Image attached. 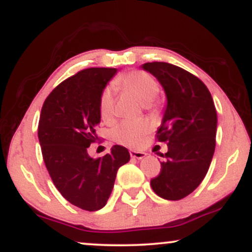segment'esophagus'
<instances>
[{
	"label": "esophagus",
	"instance_id": "1",
	"mask_svg": "<svg viewBox=\"0 0 252 252\" xmlns=\"http://www.w3.org/2000/svg\"><path fill=\"white\" fill-rule=\"evenodd\" d=\"M130 156L132 158H137V160H142L147 156V153L141 152V150H130Z\"/></svg>",
	"mask_w": 252,
	"mask_h": 252
}]
</instances>
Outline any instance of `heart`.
<instances>
[{
  "instance_id": "heart-1",
  "label": "heart",
  "mask_w": 252,
  "mask_h": 252,
  "mask_svg": "<svg viewBox=\"0 0 252 252\" xmlns=\"http://www.w3.org/2000/svg\"><path fill=\"white\" fill-rule=\"evenodd\" d=\"M115 85L131 94L142 105L153 102L158 92L156 80L142 71L131 72L117 78ZM99 114L103 121H110L114 115V96L110 89H105L99 98ZM148 123L144 121H124L112 129V138L124 146L134 147L142 142L144 135L148 131Z\"/></svg>"
}]
</instances>
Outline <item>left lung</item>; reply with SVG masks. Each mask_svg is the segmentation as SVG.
<instances>
[{"label": "left lung", "instance_id": "left-lung-1", "mask_svg": "<svg viewBox=\"0 0 252 252\" xmlns=\"http://www.w3.org/2000/svg\"><path fill=\"white\" fill-rule=\"evenodd\" d=\"M141 67L162 86L167 104L158 138L167 142L166 161L150 186L161 198L180 200L204 180L216 148L217 111L209 89L199 78L168 63Z\"/></svg>", "mask_w": 252, "mask_h": 252}]
</instances>
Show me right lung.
<instances>
[{
  "label": "right lung",
  "mask_w": 252,
  "mask_h": 252,
  "mask_svg": "<svg viewBox=\"0 0 252 252\" xmlns=\"http://www.w3.org/2000/svg\"><path fill=\"white\" fill-rule=\"evenodd\" d=\"M117 68H86L67 78L46 98L37 137L54 186L72 205L86 211L105 206L117 170L129 162L128 149L114 146L110 154L94 158L90 144L97 140L99 98Z\"/></svg>",
  "instance_id": "add662e5"
}]
</instances>
